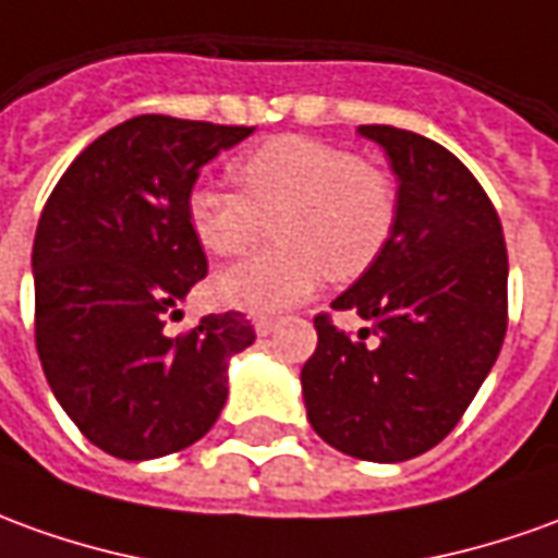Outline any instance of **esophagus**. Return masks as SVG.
Segmentation results:
<instances>
[{"label":"esophagus","instance_id":"34e87169","mask_svg":"<svg viewBox=\"0 0 558 558\" xmlns=\"http://www.w3.org/2000/svg\"><path fill=\"white\" fill-rule=\"evenodd\" d=\"M275 326H278V317H271V314H253V329H256V335H271Z\"/></svg>","mask_w":558,"mask_h":558}]
</instances>
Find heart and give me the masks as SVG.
Wrapping results in <instances>:
<instances>
[{
	"label": "heart",
	"mask_w": 558,
	"mask_h": 558,
	"mask_svg": "<svg viewBox=\"0 0 558 558\" xmlns=\"http://www.w3.org/2000/svg\"><path fill=\"white\" fill-rule=\"evenodd\" d=\"M229 174L239 190L202 181L186 193L198 244L235 259L266 239L268 220L278 239L217 278L229 305L275 311L307 299L326 275L362 278L396 235L399 181L344 144L278 135L241 154Z\"/></svg>",
	"instance_id": "obj_1"
}]
</instances>
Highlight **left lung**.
<instances>
[{"label":"left lung","instance_id":"left-lung-1","mask_svg":"<svg viewBox=\"0 0 558 558\" xmlns=\"http://www.w3.org/2000/svg\"><path fill=\"white\" fill-rule=\"evenodd\" d=\"M399 174L387 253L332 302L368 329L317 314L302 368L307 420L335 450L404 462L441 444L469 411L508 332V247L496 205L459 159L396 126H360ZM375 335V341L367 338Z\"/></svg>","mask_w":558,"mask_h":558}]
</instances>
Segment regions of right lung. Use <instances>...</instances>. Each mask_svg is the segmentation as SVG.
<instances>
[{"mask_svg":"<svg viewBox=\"0 0 558 558\" xmlns=\"http://www.w3.org/2000/svg\"><path fill=\"white\" fill-rule=\"evenodd\" d=\"M251 126L142 114L84 147L33 244L35 350L81 435L117 459L196 444L226 404L229 356L253 344L241 311L166 323L208 259L186 220L198 169Z\"/></svg>","mask_w":558,"mask_h":558,"instance_id":"1","label":"right lung"}]
</instances>
